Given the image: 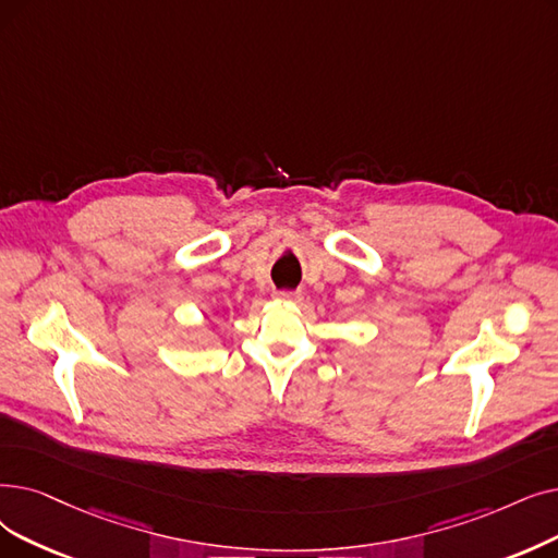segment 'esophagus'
Instances as JSON below:
<instances>
[{
  "label": "esophagus",
  "instance_id": "obj_1",
  "mask_svg": "<svg viewBox=\"0 0 558 558\" xmlns=\"http://www.w3.org/2000/svg\"><path fill=\"white\" fill-rule=\"evenodd\" d=\"M303 296L301 292H289V289H282V292H276V301H282V303H299Z\"/></svg>",
  "mask_w": 558,
  "mask_h": 558
}]
</instances>
